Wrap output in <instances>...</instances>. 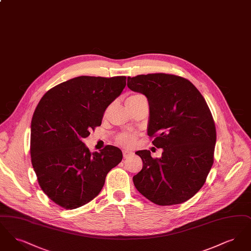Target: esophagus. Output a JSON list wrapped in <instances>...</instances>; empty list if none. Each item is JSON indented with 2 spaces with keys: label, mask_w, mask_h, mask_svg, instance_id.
Here are the masks:
<instances>
[{
  "label": "esophagus",
  "mask_w": 251,
  "mask_h": 251,
  "mask_svg": "<svg viewBox=\"0 0 251 251\" xmlns=\"http://www.w3.org/2000/svg\"><path fill=\"white\" fill-rule=\"evenodd\" d=\"M132 153H131V151H123V157L124 158H127V157H129V156H131Z\"/></svg>",
  "instance_id": "esophagus-1"
}]
</instances>
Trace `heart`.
<instances>
[{"label": "heart", "mask_w": 251, "mask_h": 251, "mask_svg": "<svg viewBox=\"0 0 251 251\" xmlns=\"http://www.w3.org/2000/svg\"><path fill=\"white\" fill-rule=\"evenodd\" d=\"M139 97H142V95H139V94H135V95L131 96L127 99V100H135V99H138ZM136 138V134L134 132H131V131H126V132H121L120 133L116 140L117 142L123 146V147H131V145L134 142Z\"/></svg>", "instance_id": "heart-1"}]
</instances>
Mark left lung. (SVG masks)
I'll use <instances>...</instances> for the list:
<instances>
[{
	"label": "left lung",
	"instance_id": "left-lung-1",
	"mask_svg": "<svg viewBox=\"0 0 251 251\" xmlns=\"http://www.w3.org/2000/svg\"><path fill=\"white\" fill-rule=\"evenodd\" d=\"M127 85L148 98V135L164 151L161 158H152L147 150L135 152L143 167L132 178L134 186L157 205L188 201L214 164L216 131L206 100L190 81L173 74L128 77Z\"/></svg>",
	"mask_w": 251,
	"mask_h": 251
}]
</instances>
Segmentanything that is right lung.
Wrapping results in <instances>:
<instances>
[{
  "label": "right lung",
  "instance_id": "obj_1",
  "mask_svg": "<svg viewBox=\"0 0 251 251\" xmlns=\"http://www.w3.org/2000/svg\"><path fill=\"white\" fill-rule=\"evenodd\" d=\"M125 85V76H80L50 88L38 102L31 122V161L40 188L62 208L92 201L121 162L119 148L107 145L91 153L82 140L100 126Z\"/></svg>",
  "mask_w": 251,
  "mask_h": 251
}]
</instances>
